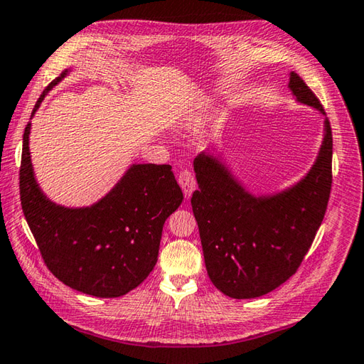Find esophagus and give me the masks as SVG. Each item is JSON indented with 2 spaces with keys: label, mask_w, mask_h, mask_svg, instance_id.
<instances>
[{
  "label": "esophagus",
  "mask_w": 364,
  "mask_h": 364,
  "mask_svg": "<svg viewBox=\"0 0 364 364\" xmlns=\"http://www.w3.org/2000/svg\"><path fill=\"white\" fill-rule=\"evenodd\" d=\"M178 183H180V186L186 197H189L197 188V180L191 170H183V172L178 175Z\"/></svg>",
  "instance_id": "esophagus-1"
}]
</instances>
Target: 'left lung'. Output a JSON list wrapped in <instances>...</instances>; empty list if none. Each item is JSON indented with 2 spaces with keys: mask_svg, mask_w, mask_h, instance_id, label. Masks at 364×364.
<instances>
[{
  "mask_svg": "<svg viewBox=\"0 0 364 364\" xmlns=\"http://www.w3.org/2000/svg\"><path fill=\"white\" fill-rule=\"evenodd\" d=\"M289 89L299 103L326 115L321 102L297 73ZM333 137L328 119L313 167L292 188L253 196L213 154L194 159L198 191L191 205L198 223L208 275L233 299H255L296 274L314 241L328 205Z\"/></svg>",
  "mask_w": 364,
  "mask_h": 364,
  "instance_id": "8db88e82",
  "label": "left lung"
}]
</instances>
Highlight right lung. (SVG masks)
<instances>
[{
    "instance_id": "right-lung-1",
    "label": "right lung",
    "mask_w": 364,
    "mask_h": 364,
    "mask_svg": "<svg viewBox=\"0 0 364 364\" xmlns=\"http://www.w3.org/2000/svg\"><path fill=\"white\" fill-rule=\"evenodd\" d=\"M50 82L45 95L65 78ZM31 122L23 134L20 200L42 258L64 284L94 297H120L137 288L158 261L164 222L183 202L167 164H133L120 181L86 208L53 203L38 188L29 153Z\"/></svg>"
}]
</instances>
